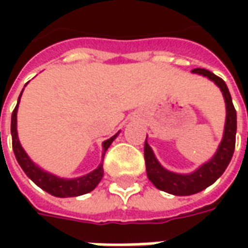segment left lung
Wrapping results in <instances>:
<instances>
[{"label": "left lung", "mask_w": 248, "mask_h": 248, "mask_svg": "<svg viewBox=\"0 0 248 248\" xmlns=\"http://www.w3.org/2000/svg\"><path fill=\"white\" fill-rule=\"evenodd\" d=\"M192 73L207 77L208 79H211L220 89V92L223 93L224 102H226V124H224L223 138L215 155L191 174H178V172L169 171L162 166L154 155L147 140L145 142V162L147 178L156 188L172 194V195H181V197L192 195V194L202 191L206 187L211 186L223 174L234 154L235 135H236V111H235L226 82L206 69L198 67V69H194Z\"/></svg>", "instance_id": "8db88e82"}]
</instances>
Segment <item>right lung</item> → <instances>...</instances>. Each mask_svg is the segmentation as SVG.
<instances>
[{
    "label": "right lung",
    "mask_w": 248,
    "mask_h": 248,
    "mask_svg": "<svg viewBox=\"0 0 248 248\" xmlns=\"http://www.w3.org/2000/svg\"><path fill=\"white\" fill-rule=\"evenodd\" d=\"M21 95H22V93L19 94L17 106H16V108L13 110V114H12V127H10V130H12V145H13L14 155L17 158V162L19 163V166L22 167L25 174L37 186L41 187L42 190H45L46 192H49L51 195H54V197H78V195H83V194L93 191L97 187L98 183L101 182V179L103 177V163H101L94 171L89 172V174L83 175V177L74 178V179H65V178L56 177V175H53L50 172L44 171L25 153L22 146L19 143L18 135H17V110H18V103ZM117 135L118 134L108 138V140H106L102 143V158H105V153L110 147V145L113 143V140L117 138Z\"/></svg>",
    "instance_id": "right-lung-1"
}]
</instances>
